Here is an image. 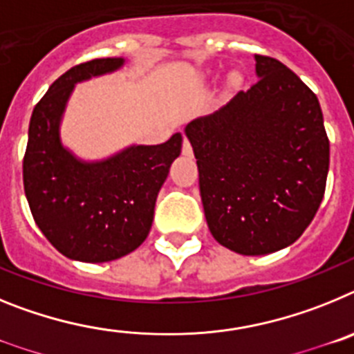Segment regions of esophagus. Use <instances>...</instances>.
Here are the masks:
<instances>
[{
	"label": "esophagus",
	"mask_w": 354,
	"mask_h": 354,
	"mask_svg": "<svg viewBox=\"0 0 354 354\" xmlns=\"http://www.w3.org/2000/svg\"><path fill=\"white\" fill-rule=\"evenodd\" d=\"M183 154L184 156H192L193 154L192 143H189V140H187V138H184V142H183Z\"/></svg>",
	"instance_id": "esophagus-1"
}]
</instances>
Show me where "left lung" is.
Wrapping results in <instances>:
<instances>
[{
  "label": "left lung",
  "mask_w": 354,
  "mask_h": 354,
  "mask_svg": "<svg viewBox=\"0 0 354 354\" xmlns=\"http://www.w3.org/2000/svg\"><path fill=\"white\" fill-rule=\"evenodd\" d=\"M259 80L186 126L209 230L241 255L292 245L326 187L330 142L317 95L289 67L255 55Z\"/></svg>",
  "instance_id": "8db88e82"
}]
</instances>
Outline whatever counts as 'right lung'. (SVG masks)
I'll use <instances>...</instances> for the list:
<instances>
[{
    "label": "right lung",
    "instance_id": "right-lung-1",
    "mask_svg": "<svg viewBox=\"0 0 354 354\" xmlns=\"http://www.w3.org/2000/svg\"><path fill=\"white\" fill-rule=\"evenodd\" d=\"M122 65L124 58H97L68 68L31 113L24 193L44 236L74 261H115L142 245L159 189L183 149V134L175 133L161 145H131L90 162L62 145L60 122L74 84Z\"/></svg>",
    "mask_w": 354,
    "mask_h": 354
}]
</instances>
